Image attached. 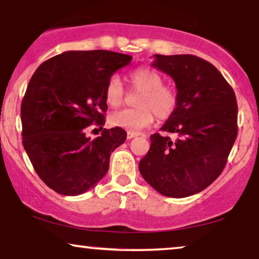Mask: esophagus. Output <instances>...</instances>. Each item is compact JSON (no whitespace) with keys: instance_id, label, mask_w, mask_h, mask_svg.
I'll return each instance as SVG.
<instances>
[{"instance_id":"esophagus-1","label":"esophagus","mask_w":259,"mask_h":259,"mask_svg":"<svg viewBox=\"0 0 259 259\" xmlns=\"http://www.w3.org/2000/svg\"><path fill=\"white\" fill-rule=\"evenodd\" d=\"M141 134L140 133H136V132H127L126 133V137L129 140H132V139H134V137H137V136H140Z\"/></svg>"}]
</instances>
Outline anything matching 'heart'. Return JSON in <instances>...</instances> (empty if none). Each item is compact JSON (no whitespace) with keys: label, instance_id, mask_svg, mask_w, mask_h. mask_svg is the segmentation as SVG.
<instances>
[{"label":"heart","instance_id":"1","mask_svg":"<svg viewBox=\"0 0 259 259\" xmlns=\"http://www.w3.org/2000/svg\"><path fill=\"white\" fill-rule=\"evenodd\" d=\"M132 88L141 94L136 101L139 108L123 109L112 112L110 124L129 132H140L157 118L165 119L173 115L178 106V94L173 88L163 85V77L149 67H140L129 75ZM124 89L117 75L109 79L105 88V101L111 108L123 103Z\"/></svg>","mask_w":259,"mask_h":259}]
</instances>
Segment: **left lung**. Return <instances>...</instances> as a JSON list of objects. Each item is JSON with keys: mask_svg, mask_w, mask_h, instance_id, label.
Instances as JSON below:
<instances>
[{"mask_svg": "<svg viewBox=\"0 0 259 259\" xmlns=\"http://www.w3.org/2000/svg\"><path fill=\"white\" fill-rule=\"evenodd\" d=\"M154 57L151 66L174 79L179 99L161 130L178 137L151 135L140 173L162 195L186 198L208 187L225 167L238 133L236 95L223 74L201 58Z\"/></svg>", "mask_w": 259, "mask_h": 259, "instance_id": "left-lung-1", "label": "left lung"}]
</instances>
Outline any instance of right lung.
<instances>
[{
	"label": "right lung",
	"mask_w": 259,
	"mask_h": 259,
	"mask_svg": "<svg viewBox=\"0 0 259 259\" xmlns=\"http://www.w3.org/2000/svg\"><path fill=\"white\" fill-rule=\"evenodd\" d=\"M133 57L110 51H68L40 65L21 104L22 144L34 169L61 195L94 188L109 170L110 155L126 140L122 127L91 140L92 124H105V88Z\"/></svg>",
	"instance_id": "add662e5"
}]
</instances>
